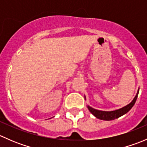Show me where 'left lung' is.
Returning <instances> with one entry per match:
<instances>
[{"instance_id": "obj_1", "label": "left lung", "mask_w": 147, "mask_h": 147, "mask_svg": "<svg viewBox=\"0 0 147 147\" xmlns=\"http://www.w3.org/2000/svg\"><path fill=\"white\" fill-rule=\"evenodd\" d=\"M139 89L138 90V92L136 94L135 97L134 98V100L130 102L129 105H126L124 107L121 108V109H116V110L114 111H110V112H107V111H101V110H97V109H94V108L91 107L89 105H87V108L90 110V112L94 115L95 117H97V119H100L102 120H105V121H110V120H114L115 119H117V118L120 117L122 115H125L126 113L129 112L130 109L132 108V107L134 106V104H135L136 101H137V99L138 97V94H139ZM84 99L86 100V97L84 96Z\"/></svg>"}]
</instances>
